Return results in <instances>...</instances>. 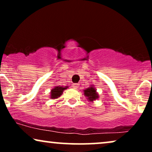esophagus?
Instances as JSON below:
<instances>
[{"instance_id": "34e87169", "label": "esophagus", "mask_w": 152, "mask_h": 152, "mask_svg": "<svg viewBox=\"0 0 152 152\" xmlns=\"http://www.w3.org/2000/svg\"><path fill=\"white\" fill-rule=\"evenodd\" d=\"M72 87L74 88H75V89H77V88H78V83H74V84H73Z\"/></svg>"}]
</instances>
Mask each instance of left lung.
<instances>
[{
	"mask_svg": "<svg viewBox=\"0 0 152 152\" xmlns=\"http://www.w3.org/2000/svg\"><path fill=\"white\" fill-rule=\"evenodd\" d=\"M83 94H84V96L86 97L87 99L91 102H93L94 101L96 100L99 97V94L96 92L95 87L92 85L88 88L83 90Z\"/></svg>",
	"mask_w": 152,
	"mask_h": 152,
	"instance_id": "left-lung-1",
	"label": "left lung"
}]
</instances>
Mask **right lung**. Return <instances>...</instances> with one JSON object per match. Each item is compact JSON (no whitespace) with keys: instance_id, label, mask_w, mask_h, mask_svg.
Segmentation results:
<instances>
[{"instance_id":"add662e5","label":"right lung","mask_w":152,"mask_h":152,"mask_svg":"<svg viewBox=\"0 0 152 152\" xmlns=\"http://www.w3.org/2000/svg\"><path fill=\"white\" fill-rule=\"evenodd\" d=\"M69 87L66 86L65 87L64 86H55L53 88H52L50 91V99H56L58 97H60L62 95L64 91L68 88Z\"/></svg>"}]
</instances>
